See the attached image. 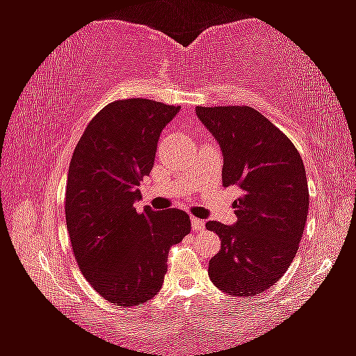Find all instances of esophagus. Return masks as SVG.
<instances>
[{"instance_id": "esophagus-1", "label": "esophagus", "mask_w": 356, "mask_h": 356, "mask_svg": "<svg viewBox=\"0 0 356 356\" xmlns=\"http://www.w3.org/2000/svg\"><path fill=\"white\" fill-rule=\"evenodd\" d=\"M192 229H193V232H201L204 229V220L192 217Z\"/></svg>"}]
</instances>
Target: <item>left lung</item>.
<instances>
[{
  "instance_id": "left-lung-1",
  "label": "left lung",
  "mask_w": 356,
  "mask_h": 356,
  "mask_svg": "<svg viewBox=\"0 0 356 356\" xmlns=\"http://www.w3.org/2000/svg\"><path fill=\"white\" fill-rule=\"evenodd\" d=\"M195 111L220 145L222 184L243 192L233 201L235 224H206L220 238L209 278L229 296L261 294L289 268L305 229L310 196L302 156L272 121L248 105Z\"/></svg>"
}]
</instances>
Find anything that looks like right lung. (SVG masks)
<instances>
[{"label":"right lung","mask_w":356,"mask_h":356,"mask_svg":"<svg viewBox=\"0 0 356 356\" xmlns=\"http://www.w3.org/2000/svg\"><path fill=\"white\" fill-rule=\"evenodd\" d=\"M179 110L150 99L115 100L94 116L73 152L65 190L72 249L84 278L115 305L155 297L169 249L192 229L185 211L134 208L163 127Z\"/></svg>","instance_id":"right-lung-1"}]
</instances>
